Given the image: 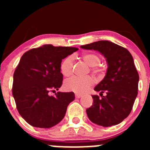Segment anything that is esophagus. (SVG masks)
Segmentation results:
<instances>
[{
	"instance_id": "34e87169",
	"label": "esophagus",
	"mask_w": 150,
	"mask_h": 150,
	"mask_svg": "<svg viewBox=\"0 0 150 150\" xmlns=\"http://www.w3.org/2000/svg\"><path fill=\"white\" fill-rule=\"evenodd\" d=\"M75 97H76V98H80L82 97V95H79V94H76L75 95Z\"/></svg>"
}]
</instances>
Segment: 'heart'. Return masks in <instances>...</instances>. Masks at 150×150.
Segmentation results:
<instances>
[{"instance_id":"heart-1","label":"heart","mask_w":150,"mask_h":150,"mask_svg":"<svg viewBox=\"0 0 150 150\" xmlns=\"http://www.w3.org/2000/svg\"><path fill=\"white\" fill-rule=\"evenodd\" d=\"M82 59L88 66L91 67V71L94 73H99L100 69L98 67L100 62L98 55L94 53H85L82 55ZM74 66V56L69 55L64 59L61 63L60 70L64 76H70L73 73ZM94 84V79L91 76L86 77H76L74 76L66 79L64 83V89L75 93H84Z\"/></svg>"}]
</instances>
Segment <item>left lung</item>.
<instances>
[{"label":"left lung","instance_id":"1","mask_svg":"<svg viewBox=\"0 0 150 150\" xmlns=\"http://www.w3.org/2000/svg\"><path fill=\"white\" fill-rule=\"evenodd\" d=\"M80 47L99 52L107 64L105 76L94 88L101 98L92 95L93 104L86 110L88 119L104 127L120 124L130 114L137 95L139 75L133 57L125 48L108 40Z\"/></svg>","mask_w":150,"mask_h":150}]
</instances>
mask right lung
Returning a JSON list of instances; mask_svg holds the SVG:
<instances>
[{
	"label": "right lung",
	"mask_w": 150,
	"mask_h": 150,
	"mask_svg": "<svg viewBox=\"0 0 150 150\" xmlns=\"http://www.w3.org/2000/svg\"><path fill=\"white\" fill-rule=\"evenodd\" d=\"M77 50L46 44L22 56L13 74L12 91L19 114L30 125L50 128L64 117L74 93L58 91L55 96L49 93L62 86V59Z\"/></svg>",
	"instance_id": "1"
}]
</instances>
